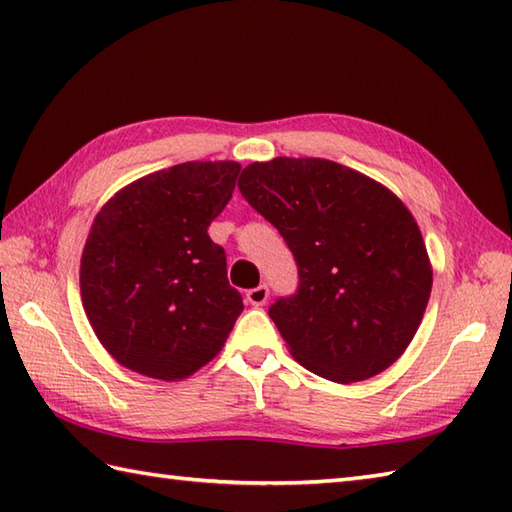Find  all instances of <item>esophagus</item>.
I'll use <instances>...</instances> for the list:
<instances>
[{"instance_id":"34e87169","label":"esophagus","mask_w":512,"mask_h":512,"mask_svg":"<svg viewBox=\"0 0 512 512\" xmlns=\"http://www.w3.org/2000/svg\"><path fill=\"white\" fill-rule=\"evenodd\" d=\"M268 286H257V288H250L248 292H246V301L250 303V306H255V308H259V306H264V303L268 301Z\"/></svg>"}]
</instances>
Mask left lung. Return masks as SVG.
<instances>
[{
    "label": "left lung",
    "mask_w": 512,
    "mask_h": 512,
    "mask_svg": "<svg viewBox=\"0 0 512 512\" xmlns=\"http://www.w3.org/2000/svg\"><path fill=\"white\" fill-rule=\"evenodd\" d=\"M299 266V290L268 314L290 354L332 383L394 365L418 332L433 270L398 195L325 158L253 162L237 182Z\"/></svg>",
    "instance_id": "1"
}]
</instances>
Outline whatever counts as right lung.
Returning a JSON list of instances; mask_svg holds the SVG:
<instances>
[{
  "instance_id": "right-lung-1",
  "label": "right lung",
  "mask_w": 512,
  "mask_h": 512,
  "mask_svg": "<svg viewBox=\"0 0 512 512\" xmlns=\"http://www.w3.org/2000/svg\"><path fill=\"white\" fill-rule=\"evenodd\" d=\"M239 162H182L127 184L103 204L81 255V301L123 367L182 380L220 354L244 310L209 237Z\"/></svg>"
}]
</instances>
